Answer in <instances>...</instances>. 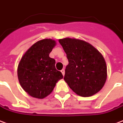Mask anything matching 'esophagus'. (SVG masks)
Returning a JSON list of instances; mask_svg holds the SVG:
<instances>
[{
	"label": "esophagus",
	"mask_w": 123,
	"mask_h": 123,
	"mask_svg": "<svg viewBox=\"0 0 123 123\" xmlns=\"http://www.w3.org/2000/svg\"><path fill=\"white\" fill-rule=\"evenodd\" d=\"M61 72L62 73V75L64 76V75H65V70H64V69H62V70L61 71Z\"/></svg>",
	"instance_id": "1"
}]
</instances>
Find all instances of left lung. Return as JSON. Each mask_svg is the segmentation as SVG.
Returning a JSON list of instances; mask_svg holds the SVG:
<instances>
[{
  "mask_svg": "<svg viewBox=\"0 0 123 123\" xmlns=\"http://www.w3.org/2000/svg\"><path fill=\"white\" fill-rule=\"evenodd\" d=\"M69 64L64 80L79 96L89 97L102 89L107 79V66L102 54L88 43L76 38L60 39Z\"/></svg>",
  "mask_w": 123,
  "mask_h": 123,
  "instance_id": "obj_1",
  "label": "left lung"
}]
</instances>
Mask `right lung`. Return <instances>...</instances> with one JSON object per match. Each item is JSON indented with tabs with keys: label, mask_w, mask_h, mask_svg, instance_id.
I'll return each instance as SVG.
<instances>
[{
	"label": "right lung",
	"mask_w": 123,
	"mask_h": 123,
	"mask_svg": "<svg viewBox=\"0 0 123 123\" xmlns=\"http://www.w3.org/2000/svg\"><path fill=\"white\" fill-rule=\"evenodd\" d=\"M55 44V41L50 38L38 41L26 51L19 63V84L32 97H46L63 78L62 73L55 69V60L49 57Z\"/></svg>",
	"instance_id": "add662e5"
}]
</instances>
